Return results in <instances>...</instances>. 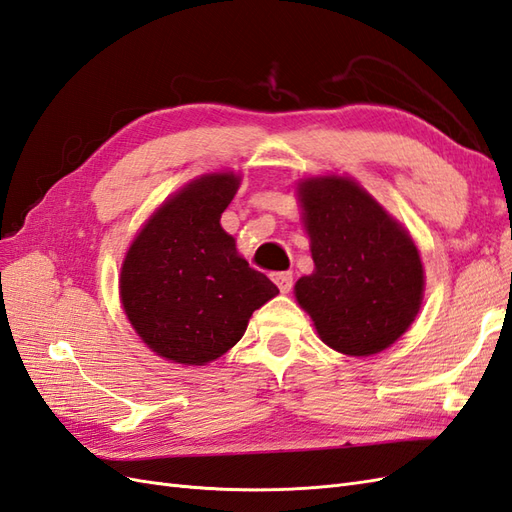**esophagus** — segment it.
I'll use <instances>...</instances> for the list:
<instances>
[{
	"instance_id": "1",
	"label": "esophagus",
	"mask_w": 512,
	"mask_h": 512,
	"mask_svg": "<svg viewBox=\"0 0 512 512\" xmlns=\"http://www.w3.org/2000/svg\"><path fill=\"white\" fill-rule=\"evenodd\" d=\"M274 283L279 285V290H281L283 294H287V292L292 290V285H294L292 272H277V274H274Z\"/></svg>"
}]
</instances>
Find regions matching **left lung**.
<instances>
[{
    "label": "left lung",
    "instance_id": "1",
    "mask_svg": "<svg viewBox=\"0 0 512 512\" xmlns=\"http://www.w3.org/2000/svg\"><path fill=\"white\" fill-rule=\"evenodd\" d=\"M298 201L316 270L294 285L326 346L350 357L389 348L413 324L424 298L417 246L357 181L311 177Z\"/></svg>",
    "mask_w": 512,
    "mask_h": 512
}]
</instances>
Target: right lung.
Returning <instances> with one entry per match:
<instances>
[{"mask_svg":"<svg viewBox=\"0 0 512 512\" xmlns=\"http://www.w3.org/2000/svg\"><path fill=\"white\" fill-rule=\"evenodd\" d=\"M238 188L233 173L190 181L157 207L125 255V316L155 355L173 363L222 357L240 342L253 311L279 294L220 227Z\"/></svg>","mask_w":512,"mask_h":512,"instance_id":"right-lung-1","label":"right lung"}]
</instances>
